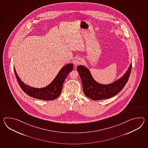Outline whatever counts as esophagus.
<instances>
[{
    "label": "esophagus",
    "mask_w": 148,
    "mask_h": 148,
    "mask_svg": "<svg viewBox=\"0 0 148 148\" xmlns=\"http://www.w3.org/2000/svg\"><path fill=\"white\" fill-rule=\"evenodd\" d=\"M82 59H80L79 58H77L74 61L73 63L75 64V66H78L79 64H82Z\"/></svg>",
    "instance_id": "obj_1"
}]
</instances>
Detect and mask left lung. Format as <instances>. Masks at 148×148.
Instances as JSON below:
<instances>
[{"label": "left lung", "mask_w": 148, "mask_h": 148, "mask_svg": "<svg viewBox=\"0 0 148 148\" xmlns=\"http://www.w3.org/2000/svg\"><path fill=\"white\" fill-rule=\"evenodd\" d=\"M77 69L81 78L85 95L94 101H98L112 97L122 90L129 80L132 63L123 77L108 85H103L96 82L89 70L84 66H78Z\"/></svg>", "instance_id": "obj_1"}]
</instances>
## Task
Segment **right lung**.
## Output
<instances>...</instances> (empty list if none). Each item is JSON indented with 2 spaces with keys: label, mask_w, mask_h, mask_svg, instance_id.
<instances>
[{
  "label": "right lung",
  "mask_w": 148,
  "mask_h": 148,
  "mask_svg": "<svg viewBox=\"0 0 148 148\" xmlns=\"http://www.w3.org/2000/svg\"><path fill=\"white\" fill-rule=\"evenodd\" d=\"M73 63L68 64L63 66L58 73L56 77L49 85L42 88H33L26 85L20 79L16 73L15 68L14 73L17 80L23 91L28 96L38 99L44 101H51L60 96L62 91L63 83L69 73L73 70Z\"/></svg>",
  "instance_id": "right-lung-1"
}]
</instances>
